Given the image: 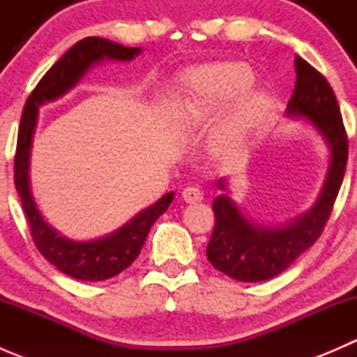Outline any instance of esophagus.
Returning a JSON list of instances; mask_svg holds the SVG:
<instances>
[{"mask_svg": "<svg viewBox=\"0 0 357 357\" xmlns=\"http://www.w3.org/2000/svg\"><path fill=\"white\" fill-rule=\"evenodd\" d=\"M181 197L186 204H197V202L204 200V193L199 188H195V186H188V188L183 190Z\"/></svg>", "mask_w": 357, "mask_h": 357, "instance_id": "1", "label": "esophagus"}]
</instances>
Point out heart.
I'll return each mask as SVG.
<instances>
[{"instance_id":"heart-1","label":"heart","mask_w":357,"mask_h":357,"mask_svg":"<svg viewBox=\"0 0 357 357\" xmlns=\"http://www.w3.org/2000/svg\"><path fill=\"white\" fill-rule=\"evenodd\" d=\"M252 82L254 74L245 63L231 62L193 68L183 77V115L188 121L211 117L225 109L236 96L247 91ZM264 110L266 98L261 93H246L245 96H239L233 103L231 112L219 135V152L225 155L236 152L245 135L257 124Z\"/></svg>"}]
</instances>
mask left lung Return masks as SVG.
Wrapping results in <instances>:
<instances>
[{"instance_id": "8db88e82", "label": "left lung", "mask_w": 357, "mask_h": 357, "mask_svg": "<svg viewBox=\"0 0 357 357\" xmlns=\"http://www.w3.org/2000/svg\"><path fill=\"white\" fill-rule=\"evenodd\" d=\"M295 74L297 81L287 114L305 117L325 138L330 146L328 171L312 208L282 226L255 225L228 195L215 197L212 202L215 225L207 245V259L215 269L238 282L275 278L319 238L345 174L349 142L332 86L301 56H295ZM218 186L226 190L222 179Z\"/></svg>"}]
</instances>
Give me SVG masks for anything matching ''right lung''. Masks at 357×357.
I'll return each mask as SVG.
<instances>
[{"label":"right lung","mask_w":357,"mask_h":357,"mask_svg":"<svg viewBox=\"0 0 357 357\" xmlns=\"http://www.w3.org/2000/svg\"><path fill=\"white\" fill-rule=\"evenodd\" d=\"M142 53V48H126L109 39L84 38L75 43L70 50L45 75L31 96L25 102L20 119L19 139L15 152V188L22 200L24 214L31 226V235L38 250L52 262L55 268L82 282H102L117 276L135 262L142 252L146 235L153 222L167 211L174 193H167L152 207L139 212L135 219L122 226L112 235L91 242H74L52 228L43 219L29 181V158H31L32 136L38 122L39 105L66 95L74 88L82 75L95 63L102 60H132Z\"/></svg>","instance_id":"obj_1"}]
</instances>
